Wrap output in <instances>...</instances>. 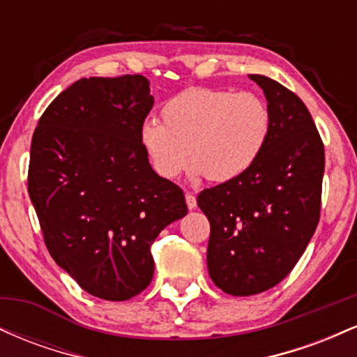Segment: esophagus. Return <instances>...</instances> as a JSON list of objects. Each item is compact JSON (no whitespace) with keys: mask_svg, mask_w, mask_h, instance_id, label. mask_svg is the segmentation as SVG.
<instances>
[{"mask_svg":"<svg viewBox=\"0 0 357 357\" xmlns=\"http://www.w3.org/2000/svg\"><path fill=\"white\" fill-rule=\"evenodd\" d=\"M186 204L190 210H195L196 208V196L191 195V192H186Z\"/></svg>","mask_w":357,"mask_h":357,"instance_id":"1","label":"esophagus"}]
</instances>
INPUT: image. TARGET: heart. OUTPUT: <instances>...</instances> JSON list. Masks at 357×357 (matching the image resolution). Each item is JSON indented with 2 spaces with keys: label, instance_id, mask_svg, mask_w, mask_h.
Here are the masks:
<instances>
[{
  "label": "heart",
  "instance_id": "b5f03b06",
  "mask_svg": "<svg viewBox=\"0 0 357 357\" xmlns=\"http://www.w3.org/2000/svg\"><path fill=\"white\" fill-rule=\"evenodd\" d=\"M270 130L272 112L258 93L192 87L166 102L162 124L144 121L141 144L161 178H178L191 161L204 178L223 183L253 166Z\"/></svg>",
  "mask_w": 357,
  "mask_h": 357
}]
</instances>
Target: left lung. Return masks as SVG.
I'll return each mask as SVG.
<instances>
[{
	"label": "left lung",
	"mask_w": 357,
	"mask_h": 357,
	"mask_svg": "<svg viewBox=\"0 0 357 357\" xmlns=\"http://www.w3.org/2000/svg\"><path fill=\"white\" fill-rule=\"evenodd\" d=\"M272 130L243 174L206 188L198 206L210 221L208 272L230 296H255L292 272L321 218L324 144L292 90L264 75Z\"/></svg>",
	"instance_id": "1"
}]
</instances>
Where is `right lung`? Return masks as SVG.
I'll use <instances>...</instances> for the list:
<instances>
[{
  "mask_svg": "<svg viewBox=\"0 0 357 357\" xmlns=\"http://www.w3.org/2000/svg\"><path fill=\"white\" fill-rule=\"evenodd\" d=\"M154 105L144 75L80 79L31 139L28 192L53 260L90 296L127 301L153 280L151 245L188 213L141 144Z\"/></svg>",
  "mask_w": 357,
  "mask_h": 357,
  "instance_id": "add662e5",
  "label": "right lung"
}]
</instances>
